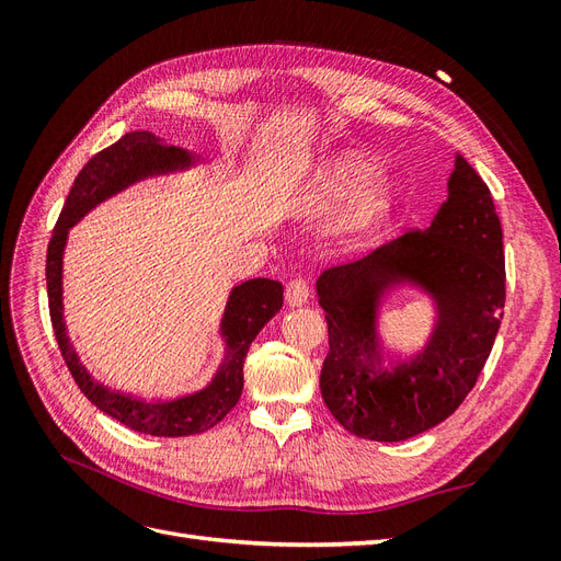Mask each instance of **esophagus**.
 <instances>
[{
	"instance_id": "esophagus-1",
	"label": "esophagus",
	"mask_w": 561,
	"mask_h": 561,
	"mask_svg": "<svg viewBox=\"0 0 561 561\" xmlns=\"http://www.w3.org/2000/svg\"><path fill=\"white\" fill-rule=\"evenodd\" d=\"M309 293H311L309 290V280L297 276V278H293L290 283H287V287H285V301L290 304V307H301V304L309 299Z\"/></svg>"
}]
</instances>
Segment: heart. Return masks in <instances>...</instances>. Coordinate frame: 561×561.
Masks as SVG:
<instances>
[{
    "mask_svg": "<svg viewBox=\"0 0 561 561\" xmlns=\"http://www.w3.org/2000/svg\"><path fill=\"white\" fill-rule=\"evenodd\" d=\"M377 165L371 163L365 157H336L330 161L322 171L316 175L311 184V198L320 203H334L342 201L355 192H360L363 186L369 184V180L375 178ZM396 201V190L390 186H375L369 190L363 201H360V213H358V222L367 225L371 219L383 215Z\"/></svg>",
    "mask_w": 561,
    "mask_h": 561,
    "instance_id": "1",
    "label": "heart"
}]
</instances>
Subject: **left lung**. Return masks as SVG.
I'll return each mask as SVG.
<instances>
[{
    "label": "left lung",
    "instance_id": "1",
    "mask_svg": "<svg viewBox=\"0 0 561 561\" xmlns=\"http://www.w3.org/2000/svg\"><path fill=\"white\" fill-rule=\"evenodd\" d=\"M398 279L426 286L440 316L426 350L386 366L376 342V307ZM318 304L330 336L320 393L348 433L400 443L451 416L478 383L505 307L503 229L486 182L456 157L449 198L433 225L325 271Z\"/></svg>",
    "mask_w": 561,
    "mask_h": 561
}]
</instances>
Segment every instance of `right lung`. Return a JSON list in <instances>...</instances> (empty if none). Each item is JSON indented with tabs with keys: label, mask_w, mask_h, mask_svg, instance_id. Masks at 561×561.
I'll return each mask as SVG.
<instances>
[{
	"label": "right lung",
	"mask_w": 561,
	"mask_h": 561,
	"mask_svg": "<svg viewBox=\"0 0 561 561\" xmlns=\"http://www.w3.org/2000/svg\"><path fill=\"white\" fill-rule=\"evenodd\" d=\"M190 163L192 157L186 154L184 149L163 145L154 133H126L122 140L110 145L103 151H98V154L81 168L70 194H67V201L60 210V217L54 227V236H50L46 250V290L50 325H54L58 348L72 379L81 388V393L87 396L100 412L122 421L124 426L133 431L159 437L206 433L233 410L243 393V363L248 348L266 322L280 311L283 285L278 280L254 278L233 287L222 320V334L227 336V355L210 386L198 390L194 396H184L178 400L147 402L124 393H114V390L95 383L89 377V371L79 363L62 322V248L67 239V229L79 222L95 203L116 194L118 190H124L126 184L135 180L175 171V168Z\"/></svg>",
	"instance_id": "1"
}]
</instances>
